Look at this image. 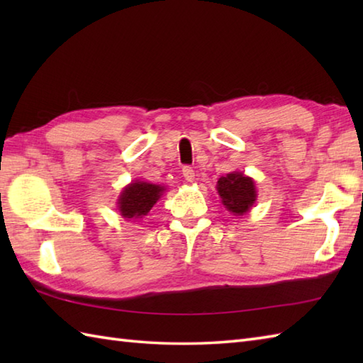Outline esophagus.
<instances>
[{
	"label": "esophagus",
	"mask_w": 363,
	"mask_h": 363,
	"mask_svg": "<svg viewBox=\"0 0 363 363\" xmlns=\"http://www.w3.org/2000/svg\"><path fill=\"white\" fill-rule=\"evenodd\" d=\"M182 174H184V179L187 182H194L195 181V169L191 167H184L182 168Z\"/></svg>",
	"instance_id": "1"
}]
</instances>
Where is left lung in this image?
I'll return each mask as SVG.
<instances>
[{
    "instance_id": "1",
    "label": "left lung",
    "mask_w": 363,
    "mask_h": 363,
    "mask_svg": "<svg viewBox=\"0 0 363 363\" xmlns=\"http://www.w3.org/2000/svg\"><path fill=\"white\" fill-rule=\"evenodd\" d=\"M221 203L234 215H243L256 203V184L243 173H229L221 176L217 182Z\"/></svg>"
}]
</instances>
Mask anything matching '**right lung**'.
<instances>
[{
    "label": "right lung",
    "instance_id": "obj_1",
    "mask_svg": "<svg viewBox=\"0 0 363 363\" xmlns=\"http://www.w3.org/2000/svg\"><path fill=\"white\" fill-rule=\"evenodd\" d=\"M165 187L156 184L134 181L123 189L118 198V211L123 218L137 220L145 217L151 211V207L157 203Z\"/></svg>",
    "mask_w": 363,
    "mask_h": 363
}]
</instances>
